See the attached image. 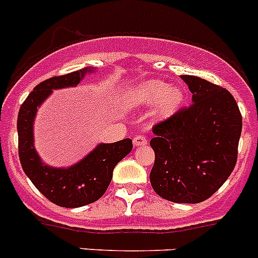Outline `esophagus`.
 <instances>
[{
	"label": "esophagus",
	"mask_w": 258,
	"mask_h": 258,
	"mask_svg": "<svg viewBox=\"0 0 258 258\" xmlns=\"http://www.w3.org/2000/svg\"><path fill=\"white\" fill-rule=\"evenodd\" d=\"M134 146H145L147 145V138L145 136H136L133 139Z\"/></svg>",
	"instance_id": "1"
}]
</instances>
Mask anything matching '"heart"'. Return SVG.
Here are the masks:
<instances>
[{"instance_id":"obj_1","label":"heart","mask_w":258,"mask_h":258,"mask_svg":"<svg viewBox=\"0 0 258 258\" xmlns=\"http://www.w3.org/2000/svg\"><path fill=\"white\" fill-rule=\"evenodd\" d=\"M133 97L143 105L152 106L158 103V112L162 116H169L181 105L184 93L179 87H169L165 82L151 80L137 88Z\"/></svg>"}]
</instances>
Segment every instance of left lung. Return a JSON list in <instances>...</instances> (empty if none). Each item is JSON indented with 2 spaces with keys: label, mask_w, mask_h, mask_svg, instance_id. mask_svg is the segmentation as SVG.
Returning <instances> with one entry per match:
<instances>
[{
  "label": "left lung",
  "mask_w": 258,
  "mask_h": 258,
  "mask_svg": "<svg viewBox=\"0 0 258 258\" xmlns=\"http://www.w3.org/2000/svg\"><path fill=\"white\" fill-rule=\"evenodd\" d=\"M192 105L152 127L155 151L151 185L175 203L211 197L233 172L242 133V115L230 92L195 75H181Z\"/></svg>",
  "instance_id": "8db88e82"
}]
</instances>
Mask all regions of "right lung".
<instances>
[{
    "label": "right lung",
    "instance_id": "obj_1",
    "mask_svg": "<svg viewBox=\"0 0 258 258\" xmlns=\"http://www.w3.org/2000/svg\"><path fill=\"white\" fill-rule=\"evenodd\" d=\"M94 70L84 68L78 72L53 77L39 83L23 102L18 115L19 158L28 178L35 188L57 206L74 209L100 200L112 179V171L133 148L132 139L115 143H100L91 153L70 167H52L42 162L34 148L33 122L38 107L53 89L78 86Z\"/></svg>",
    "mask_w": 258,
    "mask_h": 258
}]
</instances>
